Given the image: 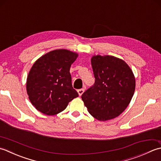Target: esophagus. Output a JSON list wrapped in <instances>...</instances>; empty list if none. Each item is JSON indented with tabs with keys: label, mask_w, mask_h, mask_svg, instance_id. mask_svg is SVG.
<instances>
[{
	"label": "esophagus",
	"mask_w": 161,
	"mask_h": 161,
	"mask_svg": "<svg viewBox=\"0 0 161 161\" xmlns=\"http://www.w3.org/2000/svg\"><path fill=\"white\" fill-rule=\"evenodd\" d=\"M84 91H85V90L83 89V88H82V89H80V90H78L77 92L78 93V95H79V96H81V95L83 94V93L84 92Z\"/></svg>",
	"instance_id": "34e87169"
}]
</instances>
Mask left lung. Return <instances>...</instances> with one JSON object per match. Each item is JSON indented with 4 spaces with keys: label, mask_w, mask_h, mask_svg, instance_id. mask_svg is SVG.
I'll return each mask as SVG.
<instances>
[{
    "label": "left lung",
    "mask_w": 161,
    "mask_h": 161,
    "mask_svg": "<svg viewBox=\"0 0 161 161\" xmlns=\"http://www.w3.org/2000/svg\"><path fill=\"white\" fill-rule=\"evenodd\" d=\"M91 64L95 82L82 94V100L95 119H114L130 102L136 89L135 76L125 62L112 55H93Z\"/></svg>",
    "instance_id": "8db88e82"
}]
</instances>
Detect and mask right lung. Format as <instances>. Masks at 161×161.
Segmentation results:
<instances>
[{"instance_id": "add662e5", "label": "right lung", "mask_w": 161, "mask_h": 161, "mask_svg": "<svg viewBox=\"0 0 161 161\" xmlns=\"http://www.w3.org/2000/svg\"><path fill=\"white\" fill-rule=\"evenodd\" d=\"M78 55L66 49H57L42 55L32 65L26 90L32 106L39 112L47 115L58 114L78 97L69 72Z\"/></svg>"}]
</instances>
